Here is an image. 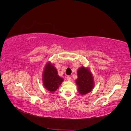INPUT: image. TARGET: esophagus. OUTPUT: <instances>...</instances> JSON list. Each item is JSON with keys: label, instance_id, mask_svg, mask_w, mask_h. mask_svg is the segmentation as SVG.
Masks as SVG:
<instances>
[{"label": "esophagus", "instance_id": "obj_1", "mask_svg": "<svg viewBox=\"0 0 131 131\" xmlns=\"http://www.w3.org/2000/svg\"><path fill=\"white\" fill-rule=\"evenodd\" d=\"M67 80H68V81H71V80H72V78H71V77H70L69 76L67 77Z\"/></svg>", "mask_w": 131, "mask_h": 131}]
</instances>
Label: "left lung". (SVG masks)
<instances>
[{
	"mask_svg": "<svg viewBox=\"0 0 131 131\" xmlns=\"http://www.w3.org/2000/svg\"><path fill=\"white\" fill-rule=\"evenodd\" d=\"M77 74L78 78L75 81L79 92L81 94L90 92L93 88L94 83L92 74L89 69L81 67L78 70Z\"/></svg>",
	"mask_w": 131,
	"mask_h": 131,
	"instance_id": "1",
	"label": "left lung"
}]
</instances>
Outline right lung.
Instances as JSON below:
<instances>
[{"instance_id":"add662e5","label":"right lung","mask_w":131,"mask_h":131,"mask_svg":"<svg viewBox=\"0 0 131 131\" xmlns=\"http://www.w3.org/2000/svg\"><path fill=\"white\" fill-rule=\"evenodd\" d=\"M63 79L58 75L57 69L53 64L50 62L46 64L43 73V84L46 89L53 93L59 86H60Z\"/></svg>"}]
</instances>
